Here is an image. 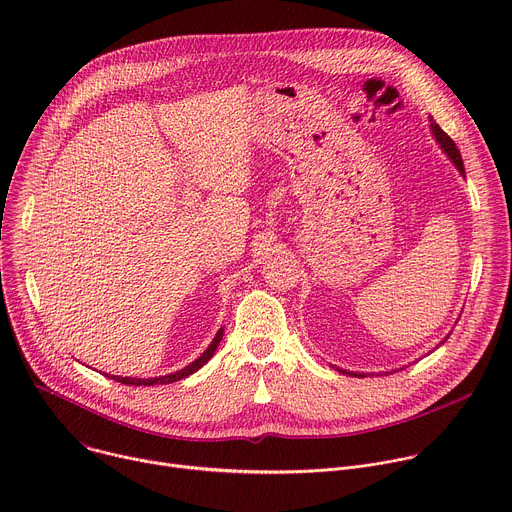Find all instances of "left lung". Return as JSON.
Instances as JSON below:
<instances>
[{
  "label": "left lung",
  "instance_id": "left-lung-1",
  "mask_svg": "<svg viewBox=\"0 0 512 512\" xmlns=\"http://www.w3.org/2000/svg\"><path fill=\"white\" fill-rule=\"evenodd\" d=\"M429 127H431V133H433V137H435V141L440 143V148L448 154V158L454 162V166L460 170V174L464 176L466 172H464V162H462V156H460V150L456 148V143H454V139L440 127L437 125L435 121H433V117L429 119ZM440 344H444V342H440ZM340 373H344L342 369H338ZM352 377H364V373H350Z\"/></svg>",
  "mask_w": 512,
  "mask_h": 512
}]
</instances>
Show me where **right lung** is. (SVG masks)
<instances>
[{
	"label": "right lung",
	"instance_id": "1",
	"mask_svg": "<svg viewBox=\"0 0 512 512\" xmlns=\"http://www.w3.org/2000/svg\"><path fill=\"white\" fill-rule=\"evenodd\" d=\"M223 340V328L216 332V336H214V340L208 344V348L194 360V362H190L188 367H184L182 371H176V373H172V375H164V377H156V379H133V377H115V375H105V377H109V379H113V381H119L121 385H135V387H152V385H168V383H176V381H180V379H186L188 375H192V373H196L202 364H206L210 358H212V354H214V350H216V346H218V342Z\"/></svg>",
	"mask_w": 512,
	"mask_h": 512
}]
</instances>
